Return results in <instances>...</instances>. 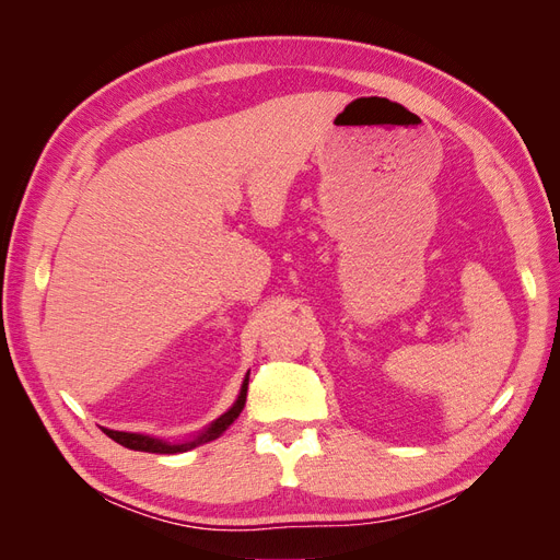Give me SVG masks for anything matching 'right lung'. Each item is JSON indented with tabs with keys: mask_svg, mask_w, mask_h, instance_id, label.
<instances>
[{
	"mask_svg": "<svg viewBox=\"0 0 560 560\" xmlns=\"http://www.w3.org/2000/svg\"><path fill=\"white\" fill-rule=\"evenodd\" d=\"M246 393H248V376L246 381H243L241 385V395L234 402V407L229 409L226 413H222V417L214 421L208 430H203V433H198L191 442H182V444H170L165 440H158V438H149V435H139V433H122V430H108V428H102L104 433L116 440L118 444H122V447L127 450H135V452H151V454H179V452H189L194 447H198V444H206L210 440H218L224 430L232 425L238 413L243 411V407H246Z\"/></svg>",
	"mask_w": 560,
	"mask_h": 560,
	"instance_id": "1",
	"label": "right lung"
}]
</instances>
